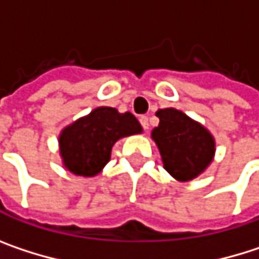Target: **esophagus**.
<instances>
[{"instance_id":"34e87169","label":"esophagus","mask_w":259,"mask_h":259,"mask_svg":"<svg viewBox=\"0 0 259 259\" xmlns=\"http://www.w3.org/2000/svg\"><path fill=\"white\" fill-rule=\"evenodd\" d=\"M139 121H141V124H142L144 130H148V127H150V124H148V117L142 115V117L139 118Z\"/></svg>"}]
</instances>
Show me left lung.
<instances>
[{"label": "left lung", "instance_id": "8db88e82", "mask_svg": "<svg viewBox=\"0 0 259 259\" xmlns=\"http://www.w3.org/2000/svg\"><path fill=\"white\" fill-rule=\"evenodd\" d=\"M156 115L159 126L151 130V139L159 148L163 168L181 183L201 176L214 159V136L176 108L159 109Z\"/></svg>", "mask_w": 259, "mask_h": 259}]
</instances>
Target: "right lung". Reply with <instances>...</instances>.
Returning <instances> with one entry per match:
<instances>
[{
  "label": "right lung",
  "mask_w": 259,
  "mask_h": 259,
  "mask_svg": "<svg viewBox=\"0 0 259 259\" xmlns=\"http://www.w3.org/2000/svg\"><path fill=\"white\" fill-rule=\"evenodd\" d=\"M138 133H142V126L132 112L99 106L61 130L58 148L63 166L78 177H96L111 160L114 144Z\"/></svg>",
  "instance_id": "right-lung-1"
}]
</instances>
